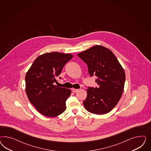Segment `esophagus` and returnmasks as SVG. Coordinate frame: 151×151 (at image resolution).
<instances>
[{"label": "esophagus", "instance_id": "34e87169", "mask_svg": "<svg viewBox=\"0 0 151 151\" xmlns=\"http://www.w3.org/2000/svg\"><path fill=\"white\" fill-rule=\"evenodd\" d=\"M78 89H75V88H73L72 89V91L73 92H76L78 91Z\"/></svg>", "mask_w": 151, "mask_h": 151}]
</instances>
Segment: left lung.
Instances as JSON below:
<instances>
[{
    "mask_svg": "<svg viewBox=\"0 0 151 151\" xmlns=\"http://www.w3.org/2000/svg\"><path fill=\"white\" fill-rule=\"evenodd\" d=\"M87 64L90 76L95 75L99 87H89L83 104L87 111L96 114L109 113L121 98L125 73L114 54L103 46L95 45L78 54Z\"/></svg>",
    "mask_w": 151,
    "mask_h": 151,
    "instance_id": "obj_1",
    "label": "left lung"
}]
</instances>
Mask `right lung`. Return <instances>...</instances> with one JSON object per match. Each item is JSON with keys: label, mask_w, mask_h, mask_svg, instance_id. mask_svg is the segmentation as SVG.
Listing matches in <instances>:
<instances>
[{"label": "right lung", "mask_w": 151, "mask_h": 151, "mask_svg": "<svg viewBox=\"0 0 151 151\" xmlns=\"http://www.w3.org/2000/svg\"><path fill=\"white\" fill-rule=\"evenodd\" d=\"M73 58L70 54L47 52L34 60L25 75V92L30 103L41 114L55 117L66 110L70 89L54 84L66 63Z\"/></svg>", "instance_id": "right-lung-1"}]
</instances>
